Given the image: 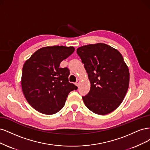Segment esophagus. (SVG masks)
<instances>
[{
	"label": "esophagus",
	"instance_id": "34e87169",
	"mask_svg": "<svg viewBox=\"0 0 150 150\" xmlns=\"http://www.w3.org/2000/svg\"><path fill=\"white\" fill-rule=\"evenodd\" d=\"M80 80H79V79H78L76 80V81L75 82V85L77 86H79V85H80Z\"/></svg>",
	"mask_w": 150,
	"mask_h": 150
}]
</instances>
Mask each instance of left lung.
<instances>
[{
  "label": "left lung",
  "mask_w": 150,
  "mask_h": 150,
  "mask_svg": "<svg viewBox=\"0 0 150 150\" xmlns=\"http://www.w3.org/2000/svg\"><path fill=\"white\" fill-rule=\"evenodd\" d=\"M76 53L91 83L88 93L82 96L86 107L98 115L112 112L122 103L129 86V70L122 54L101 43L80 47Z\"/></svg>",
  "instance_id": "1"
}]
</instances>
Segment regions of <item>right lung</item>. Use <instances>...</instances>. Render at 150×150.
Masks as SVG:
<instances>
[{"label":"right lung","mask_w":150,"mask_h":150,"mask_svg":"<svg viewBox=\"0 0 150 150\" xmlns=\"http://www.w3.org/2000/svg\"><path fill=\"white\" fill-rule=\"evenodd\" d=\"M75 50L73 47H45L23 65L21 84L28 103L43 114L52 115L64 107L69 93L78 88L69 81L70 71L60 62Z\"/></svg>","instance_id":"obj_1"}]
</instances>
